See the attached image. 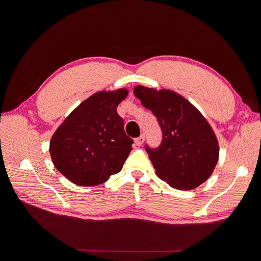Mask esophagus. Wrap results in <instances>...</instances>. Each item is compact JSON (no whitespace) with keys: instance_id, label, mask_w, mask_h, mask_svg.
Here are the masks:
<instances>
[{"instance_id":"obj_1","label":"esophagus","mask_w":261,"mask_h":261,"mask_svg":"<svg viewBox=\"0 0 261 261\" xmlns=\"http://www.w3.org/2000/svg\"><path fill=\"white\" fill-rule=\"evenodd\" d=\"M144 141H145V135L142 134L141 136H139V138L135 140V144L138 145V146H142L143 143H144Z\"/></svg>"}]
</instances>
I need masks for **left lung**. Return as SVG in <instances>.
Masks as SVG:
<instances>
[{
    "label": "left lung",
    "instance_id": "1",
    "mask_svg": "<svg viewBox=\"0 0 261 261\" xmlns=\"http://www.w3.org/2000/svg\"><path fill=\"white\" fill-rule=\"evenodd\" d=\"M133 93L153 113L162 130L160 146L145 147L160 179L179 190L206 181L218 163L219 144L199 110L170 90L138 86Z\"/></svg>",
    "mask_w": 261,
    "mask_h": 261
}]
</instances>
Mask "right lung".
I'll return each instance as SVG.
<instances>
[{
    "mask_svg": "<svg viewBox=\"0 0 261 261\" xmlns=\"http://www.w3.org/2000/svg\"><path fill=\"white\" fill-rule=\"evenodd\" d=\"M128 90L100 91L81 102L54 133L49 152L54 166L80 186H96L118 173L132 150L117 106Z\"/></svg>",
    "mask_w": 261,
    "mask_h": 261,
    "instance_id": "add662e5",
    "label": "right lung"
}]
</instances>
